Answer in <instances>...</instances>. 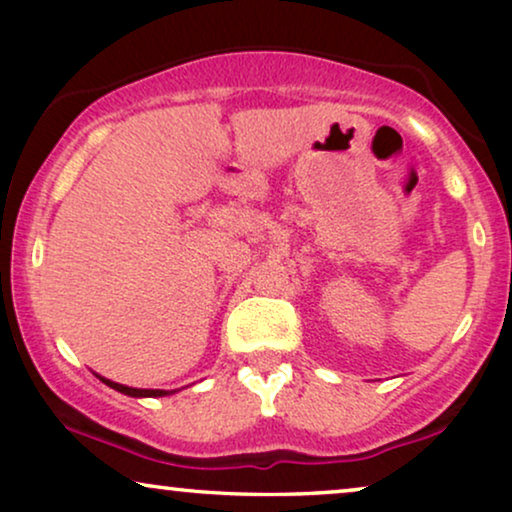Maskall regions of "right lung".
<instances>
[{"mask_svg": "<svg viewBox=\"0 0 512 512\" xmlns=\"http://www.w3.org/2000/svg\"><path fill=\"white\" fill-rule=\"evenodd\" d=\"M100 380L104 384H109L111 389L121 391V394H128V396H167L170 391H163V389H132V387H125V384H118V382H111V380H104V377H100Z\"/></svg>", "mask_w": 512, "mask_h": 512, "instance_id": "obj_1", "label": "right lung"}]
</instances>
